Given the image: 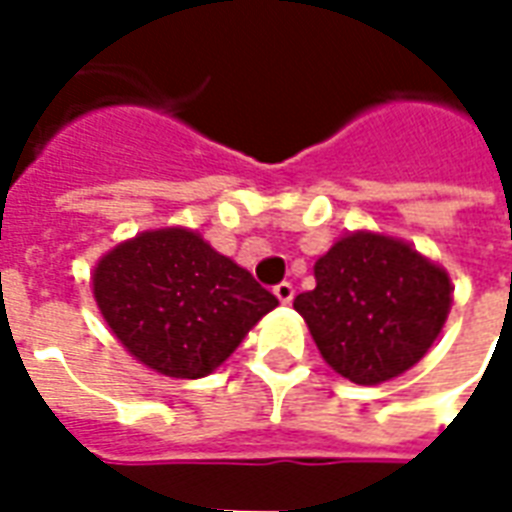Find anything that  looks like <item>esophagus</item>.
<instances>
[{
    "label": "esophagus",
    "instance_id": "1",
    "mask_svg": "<svg viewBox=\"0 0 512 512\" xmlns=\"http://www.w3.org/2000/svg\"><path fill=\"white\" fill-rule=\"evenodd\" d=\"M293 293H296V290H293L290 282H279L277 288H274V296H277L282 304H290V301H293Z\"/></svg>",
    "mask_w": 512,
    "mask_h": 512
}]
</instances>
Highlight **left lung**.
Returning a JSON list of instances; mask_svg holds the SVG:
<instances>
[{"label": "left lung", "instance_id": "1", "mask_svg": "<svg viewBox=\"0 0 512 512\" xmlns=\"http://www.w3.org/2000/svg\"><path fill=\"white\" fill-rule=\"evenodd\" d=\"M450 274L389 235L348 233L318 257L315 288L293 307L326 365L362 386L414 367L450 315Z\"/></svg>", "mask_w": 512, "mask_h": 512}]
</instances>
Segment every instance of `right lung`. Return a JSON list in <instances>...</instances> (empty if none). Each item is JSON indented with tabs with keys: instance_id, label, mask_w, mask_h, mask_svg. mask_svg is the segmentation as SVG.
Segmentation results:
<instances>
[{
	"instance_id": "add662e5",
	"label": "right lung",
	"mask_w": 512,
	"mask_h": 512,
	"mask_svg": "<svg viewBox=\"0 0 512 512\" xmlns=\"http://www.w3.org/2000/svg\"><path fill=\"white\" fill-rule=\"evenodd\" d=\"M93 296L128 354L169 378L213 373L279 304L186 227L147 230L106 252Z\"/></svg>"
}]
</instances>
